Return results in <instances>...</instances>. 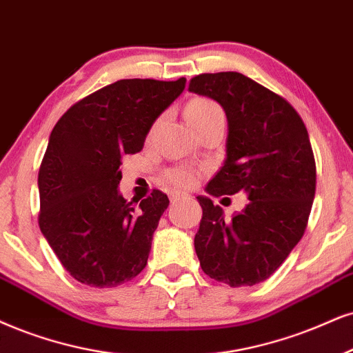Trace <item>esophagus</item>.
<instances>
[{
  "label": "esophagus",
  "mask_w": 353,
  "mask_h": 353,
  "mask_svg": "<svg viewBox=\"0 0 353 353\" xmlns=\"http://www.w3.org/2000/svg\"><path fill=\"white\" fill-rule=\"evenodd\" d=\"M188 198V194L181 193V191H173L172 194H170V201L172 203H176V201H181V199Z\"/></svg>",
  "instance_id": "obj_1"
}]
</instances>
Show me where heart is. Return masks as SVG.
I'll return each mask as SVG.
<instances>
[{
	"mask_svg": "<svg viewBox=\"0 0 353 353\" xmlns=\"http://www.w3.org/2000/svg\"><path fill=\"white\" fill-rule=\"evenodd\" d=\"M221 108L214 101L206 98L191 99L185 108V117L190 125H196L211 116L221 114ZM199 172L191 167H173L163 173L165 183L176 186V188H191L198 183Z\"/></svg>",
	"mask_w": 353,
	"mask_h": 353,
	"instance_id": "b5f03b06",
	"label": "heart"
}]
</instances>
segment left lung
I'll list each match as a JSON object with an SVG mask.
<instances>
[{"label": "left lung", "mask_w": 353, "mask_h": 353, "mask_svg": "<svg viewBox=\"0 0 353 353\" xmlns=\"http://www.w3.org/2000/svg\"><path fill=\"white\" fill-rule=\"evenodd\" d=\"M188 90L214 99L228 117L225 160L206 193L242 191L249 199L228 219L211 198L198 196L199 265L232 288L256 285L276 272L306 229L316 191L306 125L286 99L242 73H203Z\"/></svg>", "instance_id": "1"}]
</instances>
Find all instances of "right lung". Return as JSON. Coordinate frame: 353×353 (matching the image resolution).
<instances>
[{
	"label": "right lung",
	"instance_id": "obj_1",
	"mask_svg": "<svg viewBox=\"0 0 353 353\" xmlns=\"http://www.w3.org/2000/svg\"><path fill=\"white\" fill-rule=\"evenodd\" d=\"M176 81L119 80L78 101L52 129L39 170V228L77 281L114 288L145 268L168 196L139 208L119 193L121 159L142 149L155 119L183 93Z\"/></svg>",
	"mask_w": 353,
	"mask_h": 353
}]
</instances>
